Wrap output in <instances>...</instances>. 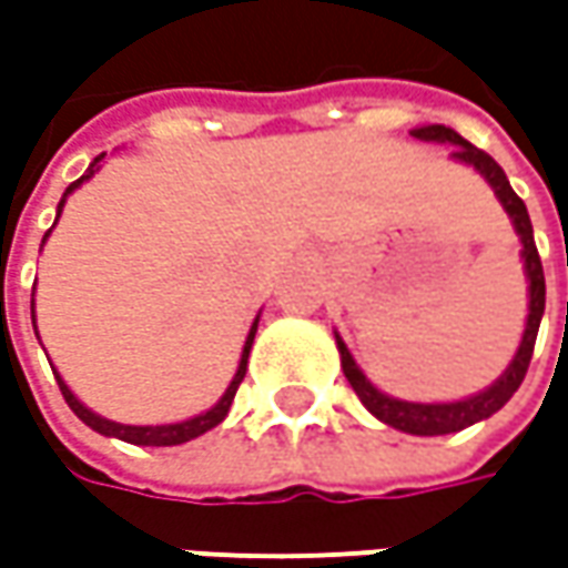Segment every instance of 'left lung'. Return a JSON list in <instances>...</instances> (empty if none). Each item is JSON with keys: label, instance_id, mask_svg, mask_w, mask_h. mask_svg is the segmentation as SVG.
<instances>
[{"label": "left lung", "instance_id": "obj_1", "mask_svg": "<svg viewBox=\"0 0 568 568\" xmlns=\"http://www.w3.org/2000/svg\"><path fill=\"white\" fill-rule=\"evenodd\" d=\"M414 139L420 142H446L455 144L452 158L465 161L474 170H480L487 176V183L493 186V192L499 195L503 207L509 211L515 230L521 236V255H525V272H528V281H531V303H528V325H525V335H521V344H518V354L515 361L509 363V369L493 382L487 392L474 395V398H465V402H452V404H410L398 402V398H388L382 395L379 388L373 382L363 376L357 369V363L351 357V351L344 347V341L338 338L341 351V369L351 382V388L357 392V398L366 404L369 414H376L382 424L395 426L402 433H410V436H446V433H458L465 426L477 424V420H487L490 414H496L503 404L513 398L518 392V385L528 373V363H531V354H535V341L537 328H540V316H544V300H547V284H544V265H540V255H537L535 246V230H531V217H528V207L525 202L515 195V189L509 186L503 166L493 161L487 151L474 148L470 142H465L455 129H446V125H424V129H414L410 132Z\"/></svg>", "mask_w": 568, "mask_h": 568}]
</instances>
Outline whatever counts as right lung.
I'll return each mask as SVG.
<instances>
[{"mask_svg":"<svg viewBox=\"0 0 568 568\" xmlns=\"http://www.w3.org/2000/svg\"><path fill=\"white\" fill-rule=\"evenodd\" d=\"M103 158V154H100ZM100 158H94V164L88 166V173L81 176V180H75L72 186L65 189V195L72 192L75 186H81L88 176H94V166L100 164ZM65 195H62V202H59V211H62V205H65ZM47 236H50V230H47ZM43 236V240H47ZM31 318H33V300H31ZM255 328H258V322H252V332L250 338H246V347H243V357H240V369H236V376H233V382L227 385V392H224V398L214 404L211 410H205V414H199V417H192V420H183V424H166V426H125V424H113V420H106V417H98L94 410H88L84 404L78 402L75 395L69 392V385L55 376V382H59V392H62V398H65V404L75 410L78 417L84 420V424L91 426V429H98V433H103V436H116V439H122V443H132V446H180V443H189V439H195V436H202V433H207L211 426H217L224 417H227L230 404H233V395H236V388H240V382H243V376H246V363H250V347H252V338H255Z\"/></svg>","mask_w":568,"mask_h":568,"instance_id":"add662e5","label":"right lung"}]
</instances>
